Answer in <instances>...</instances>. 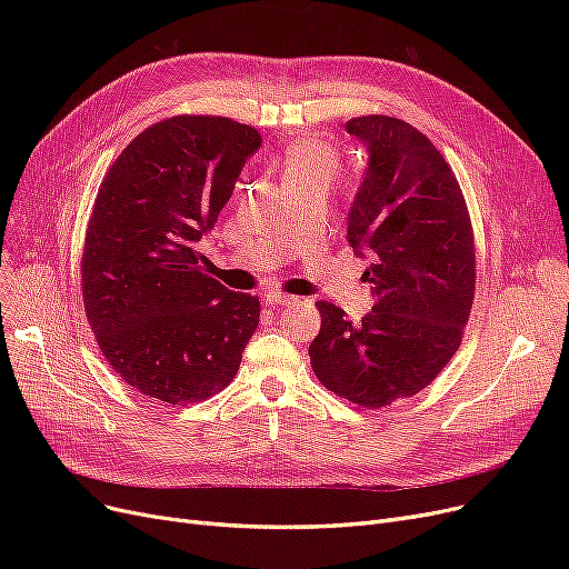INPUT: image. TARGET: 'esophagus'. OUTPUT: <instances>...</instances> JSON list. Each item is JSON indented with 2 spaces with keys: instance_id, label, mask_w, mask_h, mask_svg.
I'll use <instances>...</instances> for the list:
<instances>
[{
  "instance_id": "34e87169",
  "label": "esophagus",
  "mask_w": 569,
  "mask_h": 569,
  "mask_svg": "<svg viewBox=\"0 0 569 569\" xmlns=\"http://www.w3.org/2000/svg\"><path fill=\"white\" fill-rule=\"evenodd\" d=\"M264 300L272 305V307H286V305H292V302H297V297H292V295H286V292H279V290H269L267 295H264Z\"/></svg>"
}]
</instances>
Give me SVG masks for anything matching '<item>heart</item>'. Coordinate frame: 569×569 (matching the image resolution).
Segmentation results:
<instances>
[{
  "label": "heart",
  "instance_id": "heart-1",
  "mask_svg": "<svg viewBox=\"0 0 569 569\" xmlns=\"http://www.w3.org/2000/svg\"><path fill=\"white\" fill-rule=\"evenodd\" d=\"M339 168H341V159L337 154V149L318 138L292 140L281 157V177L286 187L307 182V179L332 182Z\"/></svg>",
  "mask_w": 569,
  "mask_h": 569
}]
</instances>
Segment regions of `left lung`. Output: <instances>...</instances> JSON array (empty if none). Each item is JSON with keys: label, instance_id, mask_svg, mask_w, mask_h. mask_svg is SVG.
<instances>
[{"label": "left lung", "instance_id": "left-lung-1", "mask_svg": "<svg viewBox=\"0 0 569 569\" xmlns=\"http://www.w3.org/2000/svg\"><path fill=\"white\" fill-rule=\"evenodd\" d=\"M348 133L369 149L348 214V242L369 256L373 309L352 325L318 302L309 346L316 378L362 408L422 392L463 339L475 297V237L457 177L436 144L387 114L352 117Z\"/></svg>", "mask_w": 569, "mask_h": 569}]
</instances>
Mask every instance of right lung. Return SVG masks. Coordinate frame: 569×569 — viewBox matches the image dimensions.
<instances>
[{"instance_id":"obj_1","label":"right lung","mask_w":569,"mask_h":569,"mask_svg":"<svg viewBox=\"0 0 569 569\" xmlns=\"http://www.w3.org/2000/svg\"><path fill=\"white\" fill-rule=\"evenodd\" d=\"M260 133L177 114L136 136L99 187L82 249V302L110 369L144 397L198 403L234 378L260 300L207 277L214 228Z\"/></svg>"}]
</instances>
